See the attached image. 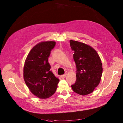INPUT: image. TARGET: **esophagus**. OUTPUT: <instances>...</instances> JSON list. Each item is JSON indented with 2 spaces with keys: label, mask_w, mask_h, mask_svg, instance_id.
<instances>
[{
  "label": "esophagus",
  "mask_w": 123,
  "mask_h": 123,
  "mask_svg": "<svg viewBox=\"0 0 123 123\" xmlns=\"http://www.w3.org/2000/svg\"><path fill=\"white\" fill-rule=\"evenodd\" d=\"M67 75V72H66V74H64L63 75H62V77H66Z\"/></svg>",
  "instance_id": "obj_1"
}]
</instances>
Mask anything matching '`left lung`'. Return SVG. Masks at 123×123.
<instances>
[{
    "instance_id": "1",
    "label": "left lung",
    "mask_w": 123,
    "mask_h": 123,
    "mask_svg": "<svg viewBox=\"0 0 123 123\" xmlns=\"http://www.w3.org/2000/svg\"><path fill=\"white\" fill-rule=\"evenodd\" d=\"M74 51V59L77 67V79L71 86L75 93L85 96L92 92L100 82L103 67L100 57L91 46L77 41L70 40Z\"/></svg>"
}]
</instances>
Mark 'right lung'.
I'll return each instance as SVG.
<instances>
[{
	"label": "right lung",
	"mask_w": 123,
	"mask_h": 123,
	"mask_svg": "<svg viewBox=\"0 0 123 123\" xmlns=\"http://www.w3.org/2000/svg\"><path fill=\"white\" fill-rule=\"evenodd\" d=\"M55 42L43 41L36 44L28 54L23 68L26 85L34 95L46 99L55 92L59 79L50 71L48 58Z\"/></svg>",
	"instance_id": "obj_1"
}]
</instances>
